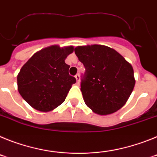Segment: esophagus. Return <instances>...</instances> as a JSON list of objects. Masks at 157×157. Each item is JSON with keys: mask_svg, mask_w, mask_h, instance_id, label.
I'll use <instances>...</instances> for the list:
<instances>
[{"mask_svg": "<svg viewBox=\"0 0 157 157\" xmlns=\"http://www.w3.org/2000/svg\"><path fill=\"white\" fill-rule=\"evenodd\" d=\"M75 77L76 81H77V84H78H78H79V82H80V77H79V74H76V75H75Z\"/></svg>", "mask_w": 157, "mask_h": 157, "instance_id": "1", "label": "esophagus"}]
</instances>
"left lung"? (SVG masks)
Segmentation results:
<instances>
[{
	"instance_id": "obj_1",
	"label": "left lung",
	"mask_w": 157,
	"mask_h": 157,
	"mask_svg": "<svg viewBox=\"0 0 157 157\" xmlns=\"http://www.w3.org/2000/svg\"><path fill=\"white\" fill-rule=\"evenodd\" d=\"M75 53L86 69L81 78L86 105L99 115H109L121 109L135 84L131 64L105 45L78 46Z\"/></svg>"
}]
</instances>
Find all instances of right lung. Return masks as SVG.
<instances>
[{"label": "right lung", "mask_w": 157, "mask_h": 157, "mask_svg": "<svg viewBox=\"0 0 157 157\" xmlns=\"http://www.w3.org/2000/svg\"><path fill=\"white\" fill-rule=\"evenodd\" d=\"M74 47L52 45L36 52L17 76L18 90L36 110L49 112L65 101L75 78L70 75L65 59Z\"/></svg>", "instance_id": "1"}]
</instances>
